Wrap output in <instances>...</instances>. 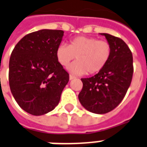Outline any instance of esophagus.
Returning a JSON list of instances; mask_svg holds the SVG:
<instances>
[{"label":"esophagus","mask_w":147,"mask_h":147,"mask_svg":"<svg viewBox=\"0 0 147 147\" xmlns=\"http://www.w3.org/2000/svg\"><path fill=\"white\" fill-rule=\"evenodd\" d=\"M76 77L75 76H73V75H70V76H69V79H70V80H71V79H74V78H76Z\"/></svg>","instance_id":"esophagus-1"}]
</instances>
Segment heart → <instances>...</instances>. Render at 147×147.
<instances>
[{"mask_svg":"<svg viewBox=\"0 0 147 147\" xmlns=\"http://www.w3.org/2000/svg\"><path fill=\"white\" fill-rule=\"evenodd\" d=\"M113 49L105 40L93 37L78 36L71 38L68 45H60L55 51L57 61L65 68L76 59L70 71L76 74L94 75L101 71L111 59Z\"/></svg>","mask_w":147,"mask_h":147,"instance_id":"b5f03b06","label":"heart"}]
</instances>
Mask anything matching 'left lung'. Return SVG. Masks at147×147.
Here are the masks:
<instances>
[{"label": "left lung", "mask_w": 147, "mask_h": 147, "mask_svg": "<svg viewBox=\"0 0 147 147\" xmlns=\"http://www.w3.org/2000/svg\"><path fill=\"white\" fill-rule=\"evenodd\" d=\"M111 44V59L102 70L92 77L82 78L83 86L78 99L84 108L96 114L113 110L123 101L130 86L133 74V55L126 42L106 33Z\"/></svg>", "instance_id": "obj_1"}]
</instances>
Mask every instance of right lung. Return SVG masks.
<instances>
[{
  "label": "right lung",
  "instance_id": "1",
  "mask_svg": "<svg viewBox=\"0 0 147 147\" xmlns=\"http://www.w3.org/2000/svg\"><path fill=\"white\" fill-rule=\"evenodd\" d=\"M64 31L43 29L18 42L9 61V86L19 106L41 116L58 106L69 74L58 62L55 51Z\"/></svg>",
  "mask_w": 147,
  "mask_h": 147
}]
</instances>
